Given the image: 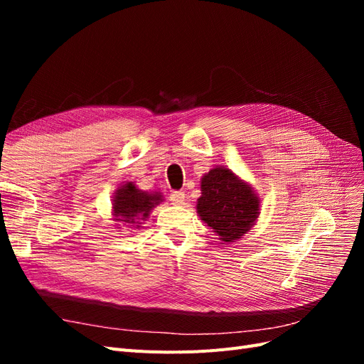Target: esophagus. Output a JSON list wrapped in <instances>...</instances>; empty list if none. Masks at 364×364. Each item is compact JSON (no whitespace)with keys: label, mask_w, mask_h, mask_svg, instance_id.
I'll use <instances>...</instances> for the list:
<instances>
[{"label":"esophagus","mask_w":364,"mask_h":364,"mask_svg":"<svg viewBox=\"0 0 364 364\" xmlns=\"http://www.w3.org/2000/svg\"><path fill=\"white\" fill-rule=\"evenodd\" d=\"M170 199L176 205H182L185 202V193L183 191H173L170 194Z\"/></svg>","instance_id":"34e87169"}]
</instances>
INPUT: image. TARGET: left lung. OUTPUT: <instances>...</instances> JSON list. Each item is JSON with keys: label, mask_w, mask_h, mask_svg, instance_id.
Wrapping results in <instances>:
<instances>
[{"label": "left lung", "mask_w": 364, "mask_h": 364, "mask_svg": "<svg viewBox=\"0 0 364 364\" xmlns=\"http://www.w3.org/2000/svg\"><path fill=\"white\" fill-rule=\"evenodd\" d=\"M197 214L218 235L222 245L247 234L259 215V197L252 186L226 167L209 170L200 181Z\"/></svg>", "instance_id": "8db88e82"}]
</instances>
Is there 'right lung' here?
<instances>
[{
  "instance_id": "right-lung-1",
  "label": "right lung",
  "mask_w": 364,
  "mask_h": 364,
  "mask_svg": "<svg viewBox=\"0 0 364 364\" xmlns=\"http://www.w3.org/2000/svg\"><path fill=\"white\" fill-rule=\"evenodd\" d=\"M161 193L142 191L134 182L121 183L112 197V215L118 223L139 229L146 222L150 211L162 202Z\"/></svg>"
}]
</instances>
